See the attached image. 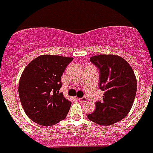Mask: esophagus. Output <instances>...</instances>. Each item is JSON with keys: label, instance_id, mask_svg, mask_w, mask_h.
I'll use <instances>...</instances> for the list:
<instances>
[{"label": "esophagus", "instance_id": "34e87169", "mask_svg": "<svg viewBox=\"0 0 153 153\" xmlns=\"http://www.w3.org/2000/svg\"><path fill=\"white\" fill-rule=\"evenodd\" d=\"M79 100L80 103H82V104H83V103L87 102V100H88V99H87V97H82V98H79Z\"/></svg>", "mask_w": 153, "mask_h": 153}]
</instances>
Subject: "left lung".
Instances as JSON below:
<instances>
[{"instance_id": "left-lung-1", "label": "left lung", "mask_w": 153, "mask_h": 153, "mask_svg": "<svg viewBox=\"0 0 153 153\" xmlns=\"http://www.w3.org/2000/svg\"><path fill=\"white\" fill-rule=\"evenodd\" d=\"M100 72V89L104 91L88 119L100 126L118 123L129 114L136 95L137 80L128 62L117 55L100 54L90 57Z\"/></svg>"}]
</instances>
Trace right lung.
<instances>
[{
  "label": "right lung",
  "mask_w": 153,
  "mask_h": 153,
  "mask_svg": "<svg viewBox=\"0 0 153 153\" xmlns=\"http://www.w3.org/2000/svg\"><path fill=\"white\" fill-rule=\"evenodd\" d=\"M72 60L40 55L24 69L19 80V98L23 110L34 123L53 126L65 118L71 102L59 91L61 77Z\"/></svg>",
  "instance_id": "right-lung-1"
}]
</instances>
